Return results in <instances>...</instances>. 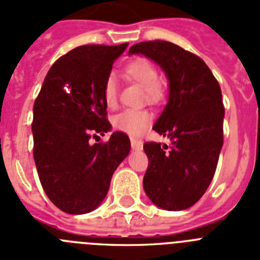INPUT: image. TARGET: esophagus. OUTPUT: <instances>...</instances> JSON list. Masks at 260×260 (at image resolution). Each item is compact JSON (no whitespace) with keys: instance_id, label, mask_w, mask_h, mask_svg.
I'll list each match as a JSON object with an SVG mask.
<instances>
[{"instance_id":"1","label":"esophagus","mask_w":260,"mask_h":260,"mask_svg":"<svg viewBox=\"0 0 260 260\" xmlns=\"http://www.w3.org/2000/svg\"><path fill=\"white\" fill-rule=\"evenodd\" d=\"M131 147L135 150L143 149V141L139 140V139H135V137H131Z\"/></svg>"}]
</instances>
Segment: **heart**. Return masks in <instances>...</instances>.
<instances>
[{
    "label": "heart",
    "mask_w": 260,
    "mask_h": 260,
    "mask_svg": "<svg viewBox=\"0 0 260 260\" xmlns=\"http://www.w3.org/2000/svg\"><path fill=\"white\" fill-rule=\"evenodd\" d=\"M125 75L129 79L135 80L137 84H140L145 89V95L149 100L156 102L161 98V87L158 84V73L153 66V63L149 60L139 58L129 62L125 66ZM103 96L106 104L108 107H113L117 100V84L116 79L110 75L104 82ZM150 123V115L147 111L125 110L117 113L113 117V126L119 131H123L125 134L141 135Z\"/></svg>",
    "instance_id": "heart-1"
}]
</instances>
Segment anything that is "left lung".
<instances>
[{
    "label": "left lung",
    "mask_w": 260,
    "mask_h": 260,
    "mask_svg": "<svg viewBox=\"0 0 260 260\" xmlns=\"http://www.w3.org/2000/svg\"><path fill=\"white\" fill-rule=\"evenodd\" d=\"M132 54L157 63L169 82L168 103L153 129L171 144H144L149 158L144 190L164 210H185L204 196L217 169L223 145L221 87L200 56L174 43H136Z\"/></svg>",
    "instance_id": "8db88e82"
}]
</instances>
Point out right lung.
I'll return each mask as SVG.
<instances>
[{"label":"right lung","instance_id":"1","mask_svg":"<svg viewBox=\"0 0 260 260\" xmlns=\"http://www.w3.org/2000/svg\"><path fill=\"white\" fill-rule=\"evenodd\" d=\"M128 43L86 45L49 70L32 108L34 161L46 196L69 214H86L106 198L111 178L131 150L129 137L110 132L103 87Z\"/></svg>","mask_w":260,"mask_h":260}]
</instances>
